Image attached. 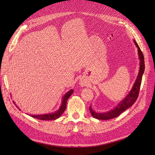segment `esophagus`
Instances as JSON below:
<instances>
[{
  "label": "esophagus",
  "instance_id": "1",
  "mask_svg": "<svg viewBox=\"0 0 155 155\" xmlns=\"http://www.w3.org/2000/svg\"><path fill=\"white\" fill-rule=\"evenodd\" d=\"M79 84H80V86H81V87H84L85 85V82L84 81H79Z\"/></svg>",
  "mask_w": 155,
  "mask_h": 155
}]
</instances>
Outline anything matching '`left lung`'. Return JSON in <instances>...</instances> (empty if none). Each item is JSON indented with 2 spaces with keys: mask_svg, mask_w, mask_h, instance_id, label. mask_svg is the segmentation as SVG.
Returning <instances> with one entry per match:
<instances>
[{
  "mask_svg": "<svg viewBox=\"0 0 155 155\" xmlns=\"http://www.w3.org/2000/svg\"><path fill=\"white\" fill-rule=\"evenodd\" d=\"M133 41L136 46L138 48V58L140 60V69L138 74L137 76V78L136 79L134 85L128 94L125 96V97L123 100H121L120 102H119L118 104L117 105L114 109L105 112L99 113V112H96L94 110H93L91 106H90L89 109H90L91 114L94 118L103 120L114 118L116 117H118L121 113H122V112L125 111L126 109H129V107L132 106L137 100V98L138 97V94L140 92V85H141L142 83V76L145 70V64L143 53L142 52V51L140 50L137 42L135 41V40Z\"/></svg>",
  "mask_w": 155,
  "mask_h": 155,
  "instance_id": "obj_1",
  "label": "left lung"
}]
</instances>
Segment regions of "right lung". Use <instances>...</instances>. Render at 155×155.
Masks as SVG:
<instances>
[{
	"label": "right lung",
	"mask_w": 155,
	"mask_h": 155,
	"mask_svg": "<svg viewBox=\"0 0 155 155\" xmlns=\"http://www.w3.org/2000/svg\"><path fill=\"white\" fill-rule=\"evenodd\" d=\"M73 92H74V90L73 89H71V90H70L68 92H67L66 94H65L63 97L62 103H61V106L59 107V109L58 110H56L55 112H53V113L45 114H37H37H29V115L30 116L33 117V118L41 120H54L55 119L59 118L64 112L65 109H66L67 101L68 98L70 97V96L72 95Z\"/></svg>",
	"instance_id": "right-lung-1"
}]
</instances>
